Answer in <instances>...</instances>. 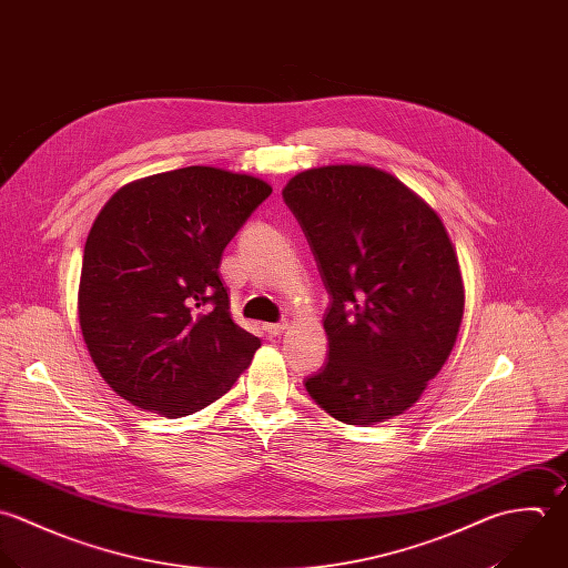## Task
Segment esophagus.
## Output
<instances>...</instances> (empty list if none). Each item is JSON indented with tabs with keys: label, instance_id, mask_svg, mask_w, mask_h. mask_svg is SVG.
Returning <instances> with one entry per match:
<instances>
[{
	"label": "esophagus",
	"instance_id": "1",
	"mask_svg": "<svg viewBox=\"0 0 568 568\" xmlns=\"http://www.w3.org/2000/svg\"><path fill=\"white\" fill-rule=\"evenodd\" d=\"M286 328H288L286 324H266V326H264V331H266L268 337H280Z\"/></svg>",
	"mask_w": 568,
	"mask_h": 568
}]
</instances>
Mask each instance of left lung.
Returning a JSON list of instances; mask_svg holds the SVG:
<instances>
[{"instance_id":"left-lung-1","label":"left lung","mask_w":568,"mask_h":568,"mask_svg":"<svg viewBox=\"0 0 568 568\" xmlns=\"http://www.w3.org/2000/svg\"><path fill=\"white\" fill-rule=\"evenodd\" d=\"M282 195L331 293V351L306 378L311 398L348 425L403 414L445 366L463 322L465 286L443 220L373 165L313 168Z\"/></svg>"}]
</instances>
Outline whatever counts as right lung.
<instances>
[{
  "instance_id": "1",
  "label": "right lung",
  "mask_w": 568,
  "mask_h": 568,
  "mask_svg": "<svg viewBox=\"0 0 568 568\" xmlns=\"http://www.w3.org/2000/svg\"><path fill=\"white\" fill-rule=\"evenodd\" d=\"M271 191L248 174L193 165L132 181L103 204L77 308L88 353L119 396L181 418L251 366L260 339L233 322L217 268Z\"/></svg>"
}]
</instances>
